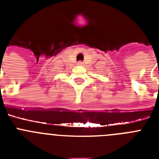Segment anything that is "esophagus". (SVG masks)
<instances>
[{
  "label": "esophagus",
  "instance_id": "1",
  "mask_svg": "<svg viewBox=\"0 0 159 159\" xmlns=\"http://www.w3.org/2000/svg\"><path fill=\"white\" fill-rule=\"evenodd\" d=\"M81 63H82V62H79V64H81Z\"/></svg>",
  "mask_w": 159,
  "mask_h": 159
}]
</instances>
